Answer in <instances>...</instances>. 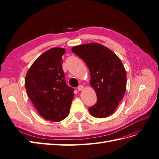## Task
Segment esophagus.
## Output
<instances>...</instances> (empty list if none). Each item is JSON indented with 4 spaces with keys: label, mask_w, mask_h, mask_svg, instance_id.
I'll return each instance as SVG.
<instances>
[{
    "label": "esophagus",
    "mask_w": 159,
    "mask_h": 159,
    "mask_svg": "<svg viewBox=\"0 0 159 159\" xmlns=\"http://www.w3.org/2000/svg\"><path fill=\"white\" fill-rule=\"evenodd\" d=\"M83 89H84V86H83V85H80V86L78 87V90H79V91H83Z\"/></svg>",
    "instance_id": "34e87169"
}]
</instances>
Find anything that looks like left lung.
I'll return each mask as SVG.
<instances>
[{"label": "left lung", "instance_id": "8db88e82", "mask_svg": "<svg viewBox=\"0 0 159 159\" xmlns=\"http://www.w3.org/2000/svg\"><path fill=\"white\" fill-rule=\"evenodd\" d=\"M72 51L85 62L91 75V86L97 95L96 104L89 112L96 118L111 115L126 91L127 75L119 57L97 43L75 46Z\"/></svg>", "mask_w": 159, "mask_h": 159}]
</instances>
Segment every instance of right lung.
Returning <instances> with one entry per match:
<instances>
[{"mask_svg":"<svg viewBox=\"0 0 159 159\" xmlns=\"http://www.w3.org/2000/svg\"><path fill=\"white\" fill-rule=\"evenodd\" d=\"M64 48L55 47L41 54L25 76L27 94L44 119L59 122L68 116L75 96L74 89L66 83L62 69Z\"/></svg>","mask_w":159,"mask_h":159,"instance_id":"right-lung-1","label":"right lung"}]
</instances>
